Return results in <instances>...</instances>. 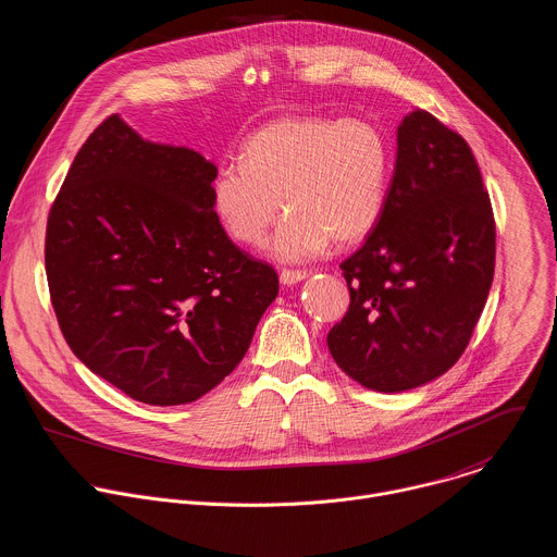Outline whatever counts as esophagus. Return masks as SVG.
I'll return each mask as SVG.
<instances>
[{"mask_svg": "<svg viewBox=\"0 0 557 557\" xmlns=\"http://www.w3.org/2000/svg\"><path fill=\"white\" fill-rule=\"evenodd\" d=\"M308 275L304 273V271H282L280 273V282L284 284V286H295V284H299V282H304Z\"/></svg>", "mask_w": 557, "mask_h": 557, "instance_id": "esophagus-1", "label": "esophagus"}]
</instances>
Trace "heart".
Wrapping results in <instances>:
<instances>
[{
  "label": "heart",
  "instance_id": "1",
  "mask_svg": "<svg viewBox=\"0 0 557 557\" xmlns=\"http://www.w3.org/2000/svg\"><path fill=\"white\" fill-rule=\"evenodd\" d=\"M392 181L387 135L367 120L284 115L256 128L243 144L240 165L212 181V206L225 232L260 247L280 216L271 256L306 262L330 243L347 247L372 232Z\"/></svg>",
  "mask_w": 557,
  "mask_h": 557
}]
</instances>
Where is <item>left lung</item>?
Masks as SVG:
<instances>
[{
    "instance_id": "8db88e82",
    "label": "left lung",
    "mask_w": 557,
    "mask_h": 557,
    "mask_svg": "<svg viewBox=\"0 0 557 557\" xmlns=\"http://www.w3.org/2000/svg\"><path fill=\"white\" fill-rule=\"evenodd\" d=\"M494 216L466 139L422 109L398 126L379 225L341 269L349 310L327 334L367 389L426 385L459 360L494 277Z\"/></svg>"
}]
</instances>
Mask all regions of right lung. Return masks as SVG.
<instances>
[{"label":"right lung","mask_w":557,"mask_h":557,"mask_svg":"<svg viewBox=\"0 0 557 557\" xmlns=\"http://www.w3.org/2000/svg\"><path fill=\"white\" fill-rule=\"evenodd\" d=\"M216 172L195 148L111 115L48 219L46 273L67 345L144 405H188L225 381L280 290L277 273L225 234Z\"/></svg>","instance_id":"obj_1"}]
</instances>
